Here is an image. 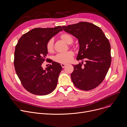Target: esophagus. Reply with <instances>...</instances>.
<instances>
[{"label":"esophagus","instance_id":"obj_1","mask_svg":"<svg viewBox=\"0 0 127 127\" xmlns=\"http://www.w3.org/2000/svg\"><path fill=\"white\" fill-rule=\"evenodd\" d=\"M67 65V64H61V66H62L63 68H64Z\"/></svg>","mask_w":127,"mask_h":127}]
</instances>
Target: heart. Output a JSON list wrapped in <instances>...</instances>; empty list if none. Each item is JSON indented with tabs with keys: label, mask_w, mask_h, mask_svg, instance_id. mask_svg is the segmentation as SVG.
Listing matches in <instances>:
<instances>
[{
	"label": "heart",
	"mask_w": 127,
	"mask_h": 127,
	"mask_svg": "<svg viewBox=\"0 0 127 127\" xmlns=\"http://www.w3.org/2000/svg\"><path fill=\"white\" fill-rule=\"evenodd\" d=\"M60 38L62 40L67 44H70L73 42L72 36L68 33H63L61 35ZM46 50L49 53H52L54 52V40L53 39H50L46 44ZM74 56L73 53L71 51H68L64 54L57 55L55 58V60L59 63L65 64L70 63Z\"/></svg>",
	"instance_id": "obj_1"
}]
</instances>
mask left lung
<instances>
[{
	"label": "left lung",
	"mask_w": 127,
	"mask_h": 127,
	"mask_svg": "<svg viewBox=\"0 0 127 127\" xmlns=\"http://www.w3.org/2000/svg\"><path fill=\"white\" fill-rule=\"evenodd\" d=\"M62 28L78 39L80 47L77 60L85 59L86 62L83 66V63L72 65L74 69L70 75L72 83L82 90L95 89L103 81L111 65V45L108 39L99 27L88 22Z\"/></svg>",
	"instance_id": "1"
}]
</instances>
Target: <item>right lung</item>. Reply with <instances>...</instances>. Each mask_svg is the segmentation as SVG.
I'll return each instance as SVG.
<instances>
[{
	"instance_id": "obj_1",
	"label": "right lung",
	"mask_w": 127,
	"mask_h": 127,
	"mask_svg": "<svg viewBox=\"0 0 127 127\" xmlns=\"http://www.w3.org/2000/svg\"><path fill=\"white\" fill-rule=\"evenodd\" d=\"M63 30L54 28H35L21 36L15 46L14 65L22 86L28 92L39 95L49 94L56 89L63 68L57 62L50 61L44 69L41 65L48 52L47 42Z\"/></svg>"
}]
</instances>
